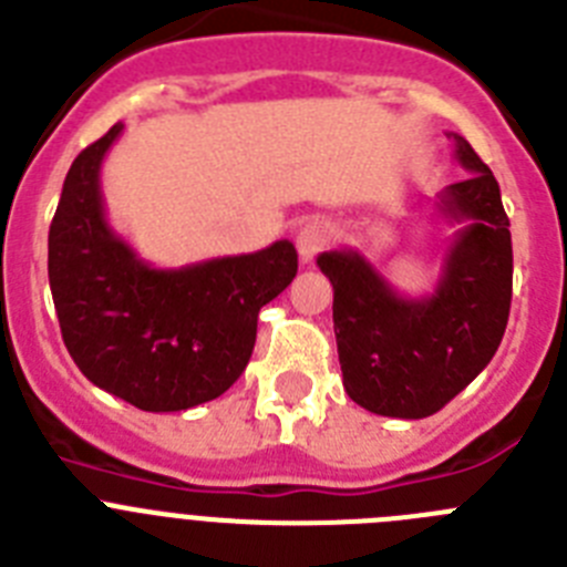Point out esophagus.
<instances>
[{"label": "esophagus", "instance_id": "obj_1", "mask_svg": "<svg viewBox=\"0 0 567 567\" xmlns=\"http://www.w3.org/2000/svg\"><path fill=\"white\" fill-rule=\"evenodd\" d=\"M329 235H332V229H329L327 221H318V218H312V221L303 224V227L298 229V255H300V260H303V264H312L315 255L327 247Z\"/></svg>", "mask_w": 567, "mask_h": 567}]
</instances>
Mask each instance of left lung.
<instances>
[{
  "label": "left lung",
  "instance_id": "8db88e82",
  "mask_svg": "<svg viewBox=\"0 0 567 567\" xmlns=\"http://www.w3.org/2000/svg\"><path fill=\"white\" fill-rule=\"evenodd\" d=\"M449 138L471 175L440 193L437 213L460 229L432 295L398 292L358 249L318 255L346 394L383 417L440 412L491 363L508 323L514 252L499 184L463 135Z\"/></svg>",
  "mask_w": 567,
  "mask_h": 567
}]
</instances>
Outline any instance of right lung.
I'll return each mask as SVG.
<instances>
[{
    "instance_id": "obj_1",
    "label": "right lung",
    "mask_w": 567,
    "mask_h": 567,
    "mask_svg": "<svg viewBox=\"0 0 567 567\" xmlns=\"http://www.w3.org/2000/svg\"><path fill=\"white\" fill-rule=\"evenodd\" d=\"M76 155L48 235V278L73 363L142 412L221 398L252 358L258 312L298 275L292 240L249 255L158 269L104 213L102 164L122 135Z\"/></svg>"
}]
</instances>
